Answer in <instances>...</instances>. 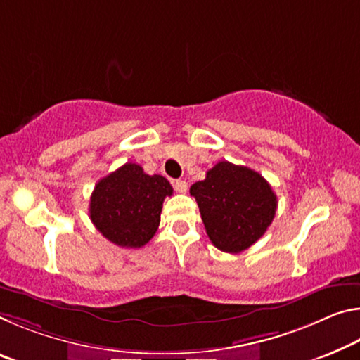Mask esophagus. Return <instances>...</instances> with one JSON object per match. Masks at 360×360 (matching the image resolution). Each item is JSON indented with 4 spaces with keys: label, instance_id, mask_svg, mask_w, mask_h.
<instances>
[{
    "label": "esophagus",
    "instance_id": "34e87169",
    "mask_svg": "<svg viewBox=\"0 0 360 360\" xmlns=\"http://www.w3.org/2000/svg\"><path fill=\"white\" fill-rule=\"evenodd\" d=\"M174 189H176V192H179V193H186L187 192V182L182 181V179L174 181Z\"/></svg>",
    "mask_w": 360,
    "mask_h": 360
}]
</instances>
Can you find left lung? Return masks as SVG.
<instances>
[{"label":"left lung","mask_w":360,"mask_h":360,"mask_svg":"<svg viewBox=\"0 0 360 360\" xmlns=\"http://www.w3.org/2000/svg\"><path fill=\"white\" fill-rule=\"evenodd\" d=\"M211 243L221 252L240 253L264 236L276 216L277 197L259 173L219 162L191 187Z\"/></svg>","instance_id":"obj_1"}]
</instances>
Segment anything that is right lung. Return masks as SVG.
<instances>
[{
    "label": "right lung",
    "instance_id": "right-lung-1",
    "mask_svg": "<svg viewBox=\"0 0 360 360\" xmlns=\"http://www.w3.org/2000/svg\"><path fill=\"white\" fill-rule=\"evenodd\" d=\"M173 187L160 174H146L136 163H124L96 184L89 218L102 236L118 247L141 248L155 236L165 197Z\"/></svg>",
    "mask_w": 360,
    "mask_h": 360
}]
</instances>
